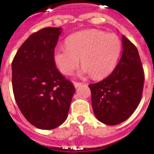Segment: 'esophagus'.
I'll return each mask as SVG.
<instances>
[{
	"label": "esophagus",
	"mask_w": 154,
	"mask_h": 154,
	"mask_svg": "<svg viewBox=\"0 0 154 154\" xmlns=\"http://www.w3.org/2000/svg\"><path fill=\"white\" fill-rule=\"evenodd\" d=\"M82 85V82H73V85H74V86L76 87V88H77V87H78V86H81V85Z\"/></svg>",
	"instance_id": "34e87169"
}]
</instances>
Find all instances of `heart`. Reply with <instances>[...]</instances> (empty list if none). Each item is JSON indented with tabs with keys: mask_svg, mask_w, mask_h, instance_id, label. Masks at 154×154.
<instances>
[{
	"mask_svg": "<svg viewBox=\"0 0 154 154\" xmlns=\"http://www.w3.org/2000/svg\"><path fill=\"white\" fill-rule=\"evenodd\" d=\"M65 46L56 48L53 60L64 74H70L79 65L83 72H90L95 79L110 74L117 65L122 51V42L113 33L98 29H89L70 35Z\"/></svg>",
	"mask_w": 154,
	"mask_h": 154,
	"instance_id": "1",
	"label": "heart"
}]
</instances>
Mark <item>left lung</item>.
I'll return each mask as SVG.
<instances>
[{"label": "left lung", "instance_id": "obj_1", "mask_svg": "<svg viewBox=\"0 0 154 154\" xmlns=\"http://www.w3.org/2000/svg\"><path fill=\"white\" fill-rule=\"evenodd\" d=\"M123 52L111 74L95 84L91 90L94 114L101 122L115 125L128 119L141 101L143 91V67L136 46L122 36Z\"/></svg>", "mask_w": 154, "mask_h": 154}]
</instances>
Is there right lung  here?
<instances>
[{
    "label": "right lung",
    "instance_id": "right-lung-1",
    "mask_svg": "<svg viewBox=\"0 0 154 154\" xmlns=\"http://www.w3.org/2000/svg\"><path fill=\"white\" fill-rule=\"evenodd\" d=\"M61 28L49 27L32 33L12 62L16 102L28 122L41 129H55L65 122L75 93L53 60Z\"/></svg>",
    "mask_w": 154,
    "mask_h": 154
}]
</instances>
